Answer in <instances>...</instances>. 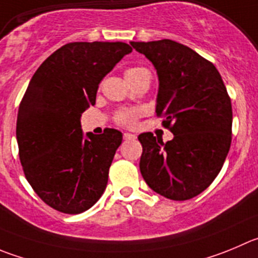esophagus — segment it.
Returning a JSON list of instances; mask_svg holds the SVG:
<instances>
[{
    "label": "esophagus",
    "instance_id": "obj_1",
    "mask_svg": "<svg viewBox=\"0 0 258 258\" xmlns=\"http://www.w3.org/2000/svg\"><path fill=\"white\" fill-rule=\"evenodd\" d=\"M122 138H124V141H134V139L137 138V136H136V134L124 133V134H122Z\"/></svg>",
    "mask_w": 258,
    "mask_h": 258
}]
</instances>
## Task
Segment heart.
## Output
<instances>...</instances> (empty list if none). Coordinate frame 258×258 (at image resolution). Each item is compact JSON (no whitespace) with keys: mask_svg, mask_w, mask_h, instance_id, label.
<instances>
[{"mask_svg":"<svg viewBox=\"0 0 258 258\" xmlns=\"http://www.w3.org/2000/svg\"><path fill=\"white\" fill-rule=\"evenodd\" d=\"M148 71L143 67H132L129 70L125 71V78L129 83L136 82L138 78H141L144 73H147ZM141 115V111L138 109H131V110H121L116 114L115 120H116L117 124L122 125V126H133L136 124L137 119Z\"/></svg>","mask_w":258,"mask_h":258,"instance_id":"obj_1","label":"heart"}]
</instances>
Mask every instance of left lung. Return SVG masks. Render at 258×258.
<instances>
[{
	"label": "left lung",
	"mask_w": 258,
	"mask_h": 258,
	"mask_svg": "<svg viewBox=\"0 0 258 258\" xmlns=\"http://www.w3.org/2000/svg\"><path fill=\"white\" fill-rule=\"evenodd\" d=\"M131 44L157 70V116L173 134L167 143L152 133L138 137L142 176L164 198H195L220 172L232 142V104L222 76L212 62L170 39Z\"/></svg>",
	"instance_id": "1"
}]
</instances>
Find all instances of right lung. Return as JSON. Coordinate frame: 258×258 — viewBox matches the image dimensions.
<instances>
[{
	"instance_id": "1",
	"label": "right lung",
	"mask_w": 258,
	"mask_h": 258,
	"mask_svg": "<svg viewBox=\"0 0 258 258\" xmlns=\"http://www.w3.org/2000/svg\"><path fill=\"white\" fill-rule=\"evenodd\" d=\"M133 50L121 41H76L49 55L19 106L16 139L25 177L58 212L80 214L101 198L122 141L116 129L83 137L81 115L96 102L102 78Z\"/></svg>"
}]
</instances>
